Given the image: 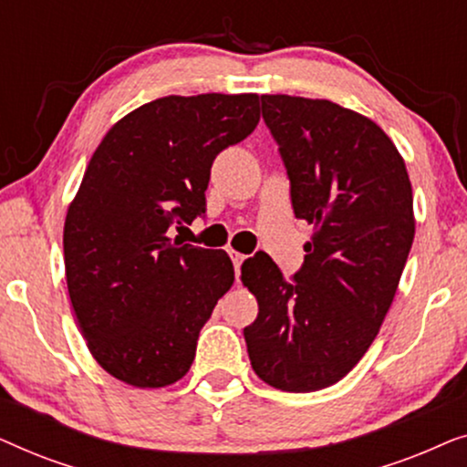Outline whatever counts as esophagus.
Instances as JSON below:
<instances>
[{
  "instance_id": "obj_1",
  "label": "esophagus",
  "mask_w": 467,
  "mask_h": 467,
  "mask_svg": "<svg viewBox=\"0 0 467 467\" xmlns=\"http://www.w3.org/2000/svg\"><path fill=\"white\" fill-rule=\"evenodd\" d=\"M227 253H229V257H232V261H234V267H235V274H240V267H242V264H244V254H240L238 251H234V248H227Z\"/></svg>"
}]
</instances>
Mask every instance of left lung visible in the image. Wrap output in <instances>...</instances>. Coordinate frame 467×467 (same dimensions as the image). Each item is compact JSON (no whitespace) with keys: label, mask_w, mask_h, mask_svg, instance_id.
Returning a JSON list of instances; mask_svg holds the SVG:
<instances>
[{"label":"left lung","mask_w":467,"mask_h":467,"mask_svg":"<svg viewBox=\"0 0 467 467\" xmlns=\"http://www.w3.org/2000/svg\"><path fill=\"white\" fill-rule=\"evenodd\" d=\"M280 146L293 213L315 225L286 283L270 257L244 261L259 315L244 327L254 374L310 393L336 385L374 342L414 240L412 184L391 138L329 99L261 95Z\"/></svg>","instance_id":"1"}]
</instances>
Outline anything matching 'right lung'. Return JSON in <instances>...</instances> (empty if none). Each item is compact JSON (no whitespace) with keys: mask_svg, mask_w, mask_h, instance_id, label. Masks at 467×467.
<instances>
[{"mask_svg":"<svg viewBox=\"0 0 467 467\" xmlns=\"http://www.w3.org/2000/svg\"><path fill=\"white\" fill-rule=\"evenodd\" d=\"M257 123V93L168 95L125 114L95 149L63 257L80 334L114 379L159 389L189 372L234 265L223 251L181 246L170 229L206 210L214 157Z\"/></svg>","mask_w":467,"mask_h":467,"instance_id":"obj_1","label":"right lung"}]
</instances>
